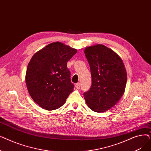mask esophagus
<instances>
[{
	"label": "esophagus",
	"instance_id": "esophagus-1",
	"mask_svg": "<svg viewBox=\"0 0 151 151\" xmlns=\"http://www.w3.org/2000/svg\"><path fill=\"white\" fill-rule=\"evenodd\" d=\"M75 87H76V89H79L80 88V87H81V84H80V83H76V84H75Z\"/></svg>",
	"mask_w": 151,
	"mask_h": 151
}]
</instances>
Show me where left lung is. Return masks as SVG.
Wrapping results in <instances>:
<instances>
[{
  "instance_id": "obj_1",
  "label": "left lung",
  "mask_w": 151,
  "mask_h": 151,
  "mask_svg": "<svg viewBox=\"0 0 151 151\" xmlns=\"http://www.w3.org/2000/svg\"><path fill=\"white\" fill-rule=\"evenodd\" d=\"M91 68L92 85L84 93L88 107L103 113L113 107L125 91L127 72L122 60L112 50L97 44L85 48Z\"/></svg>"
}]
</instances>
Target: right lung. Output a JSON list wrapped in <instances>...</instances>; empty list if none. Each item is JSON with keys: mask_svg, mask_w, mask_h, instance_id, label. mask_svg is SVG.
<instances>
[{"mask_svg": "<svg viewBox=\"0 0 151 151\" xmlns=\"http://www.w3.org/2000/svg\"><path fill=\"white\" fill-rule=\"evenodd\" d=\"M77 52L76 49L57 42L37 51L26 71V83L30 97L42 108L51 111L61 107L74 84L67 63Z\"/></svg>", "mask_w": 151, "mask_h": 151, "instance_id": "obj_1", "label": "right lung"}]
</instances>
